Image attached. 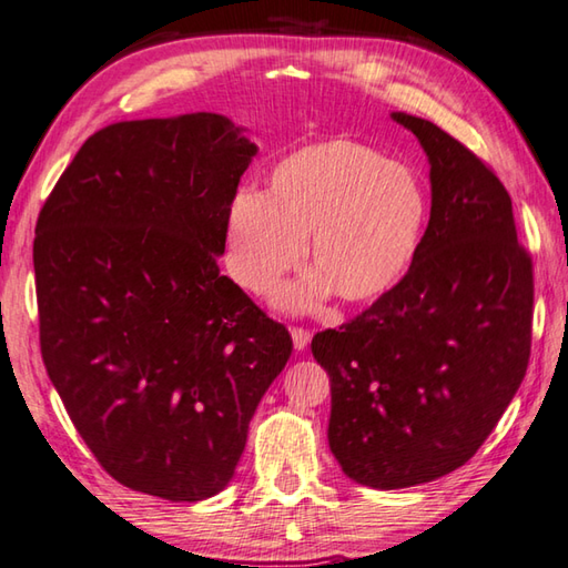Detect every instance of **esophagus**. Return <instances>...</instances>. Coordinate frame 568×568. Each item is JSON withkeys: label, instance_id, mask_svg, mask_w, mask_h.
Instances as JSON below:
<instances>
[{"label": "esophagus", "instance_id": "esophagus-1", "mask_svg": "<svg viewBox=\"0 0 568 568\" xmlns=\"http://www.w3.org/2000/svg\"><path fill=\"white\" fill-rule=\"evenodd\" d=\"M292 341H294L296 351H304L308 346V341H312V334H308V331L302 328V326H294L292 328Z\"/></svg>", "mask_w": 568, "mask_h": 568}]
</instances>
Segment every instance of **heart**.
Listing matches in <instances>:
<instances>
[{"instance_id": "obj_1", "label": "heart", "mask_w": 568, "mask_h": 568, "mask_svg": "<svg viewBox=\"0 0 568 568\" xmlns=\"http://www.w3.org/2000/svg\"><path fill=\"white\" fill-rule=\"evenodd\" d=\"M430 200L408 168L376 148L331 138L274 165L270 190H242L227 212L232 272L262 294L302 264L306 237L316 272L280 292L286 308L338 294L346 304L388 296L420 254Z\"/></svg>"}]
</instances>
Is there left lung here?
<instances>
[{"label": "left lung", "mask_w": 568, "mask_h": 568, "mask_svg": "<svg viewBox=\"0 0 568 568\" xmlns=\"http://www.w3.org/2000/svg\"><path fill=\"white\" fill-rule=\"evenodd\" d=\"M430 163L420 254L388 296L314 336L328 373V445L353 483L450 475L495 430L531 351V256L499 178L443 128L390 113Z\"/></svg>", "instance_id": "left-lung-1"}]
</instances>
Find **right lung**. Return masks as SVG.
<instances>
[{
	"label": "right lung",
	"instance_id": "obj_1",
	"mask_svg": "<svg viewBox=\"0 0 568 568\" xmlns=\"http://www.w3.org/2000/svg\"><path fill=\"white\" fill-rule=\"evenodd\" d=\"M256 145L220 113L101 128L39 212L41 358L115 483L215 497L288 331L220 274L227 212Z\"/></svg>",
	"mask_w": 568,
	"mask_h": 568
}]
</instances>
